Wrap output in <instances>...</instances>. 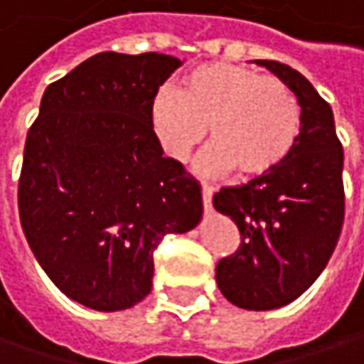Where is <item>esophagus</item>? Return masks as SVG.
<instances>
[{
	"instance_id": "34e87169",
	"label": "esophagus",
	"mask_w": 364,
	"mask_h": 364,
	"mask_svg": "<svg viewBox=\"0 0 364 364\" xmlns=\"http://www.w3.org/2000/svg\"><path fill=\"white\" fill-rule=\"evenodd\" d=\"M202 202H204V208H206V213L213 208V187L208 185V183H204L202 185Z\"/></svg>"
}]
</instances>
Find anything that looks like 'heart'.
Instances as JSON below:
<instances>
[{"label":"heart","instance_id":"1","mask_svg":"<svg viewBox=\"0 0 364 364\" xmlns=\"http://www.w3.org/2000/svg\"><path fill=\"white\" fill-rule=\"evenodd\" d=\"M149 127L162 151L183 162L206 135L198 168L206 175L235 168L240 179L277 171L300 135V104L279 79L231 64L206 62L179 89H162L149 104Z\"/></svg>","mask_w":364,"mask_h":364}]
</instances>
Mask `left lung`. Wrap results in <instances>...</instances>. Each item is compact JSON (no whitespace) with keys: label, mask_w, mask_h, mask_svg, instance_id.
<instances>
[{"label":"left lung","mask_w":364,"mask_h":364,"mask_svg":"<svg viewBox=\"0 0 364 364\" xmlns=\"http://www.w3.org/2000/svg\"><path fill=\"white\" fill-rule=\"evenodd\" d=\"M289 87L300 104V135L277 171L213 198L242 235L218 260L216 285L235 306L273 311L300 298L327 267L344 223V149L331 106L287 64L254 60Z\"/></svg>","instance_id":"left-lung-1"}]
</instances>
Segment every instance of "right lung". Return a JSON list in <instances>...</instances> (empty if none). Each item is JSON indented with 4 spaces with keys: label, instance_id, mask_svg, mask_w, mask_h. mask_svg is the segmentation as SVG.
Wrapping results in <instances>:
<instances>
[{
    "label": "right lung",
    "instance_id": "obj_1",
    "mask_svg": "<svg viewBox=\"0 0 364 364\" xmlns=\"http://www.w3.org/2000/svg\"><path fill=\"white\" fill-rule=\"evenodd\" d=\"M183 62L102 51L51 83L18 183L20 225L53 285L114 313L151 289L154 250L202 220L198 181L164 158L149 104Z\"/></svg>",
    "mask_w": 364,
    "mask_h": 364
}]
</instances>
